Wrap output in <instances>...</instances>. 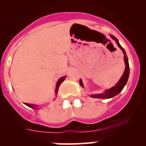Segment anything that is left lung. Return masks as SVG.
Wrapping results in <instances>:
<instances>
[{
	"label": "left lung",
	"instance_id": "1",
	"mask_svg": "<svg viewBox=\"0 0 146 146\" xmlns=\"http://www.w3.org/2000/svg\"><path fill=\"white\" fill-rule=\"evenodd\" d=\"M110 36L114 39V41L116 42L119 48H121L122 51H123V54L124 55L123 56V59H124V62H125V70L124 72H123V75L121 77V78L119 79V82L116 84L114 86H113L112 88H110L108 90H106L104 92L100 94H94V95H91L90 96L91 98H99V99H110V98H113V97L116 96V95H118L119 93H120L121 91L123 89L124 86L126 85V82L128 81V79H129V60H128V57L126 55V51L125 50L123 49V47L120 45L119 44V40L115 37L113 35H110ZM80 86L83 88L84 85L82 84V82L81 80V79L80 80Z\"/></svg>",
	"mask_w": 146,
	"mask_h": 146
}]
</instances>
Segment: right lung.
<instances>
[{
	"mask_svg": "<svg viewBox=\"0 0 146 146\" xmlns=\"http://www.w3.org/2000/svg\"><path fill=\"white\" fill-rule=\"evenodd\" d=\"M66 77V76H64V77H62V78H61L58 79V81H57V82H56V90H55L56 95L57 93H58V88H59L60 85H61V82H62L65 80ZM25 105H27V107H30V108H33V109H36V104H28V103H25Z\"/></svg>",
	"mask_w": 146,
	"mask_h": 146,
	"instance_id": "add662e5",
	"label": "right lung"
}]
</instances>
